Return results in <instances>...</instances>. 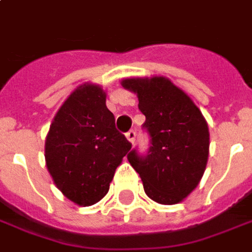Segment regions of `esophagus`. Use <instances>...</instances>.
I'll use <instances>...</instances> for the list:
<instances>
[{"instance_id":"esophagus-1","label":"esophagus","mask_w":252,"mask_h":252,"mask_svg":"<svg viewBox=\"0 0 252 252\" xmlns=\"http://www.w3.org/2000/svg\"><path fill=\"white\" fill-rule=\"evenodd\" d=\"M126 139H128V140H129L132 144L135 143V140H136V132L133 131V129L126 132Z\"/></svg>"}]
</instances>
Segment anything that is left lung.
<instances>
[{
	"label": "left lung",
	"mask_w": 252,
	"mask_h": 252,
	"mask_svg": "<svg viewBox=\"0 0 252 252\" xmlns=\"http://www.w3.org/2000/svg\"><path fill=\"white\" fill-rule=\"evenodd\" d=\"M123 87L138 94L150 136L146 154L136 149L128 161L143 181L144 192L162 205H175L199 184L209 157V128L191 98L169 79H126Z\"/></svg>",
	"instance_id": "1"
}]
</instances>
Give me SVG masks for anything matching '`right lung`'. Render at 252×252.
Returning <instances> with one entry per match:
<instances>
[{"instance_id": "1", "label": "right lung", "mask_w": 252, "mask_h": 252, "mask_svg": "<svg viewBox=\"0 0 252 252\" xmlns=\"http://www.w3.org/2000/svg\"><path fill=\"white\" fill-rule=\"evenodd\" d=\"M131 147L114 126L103 90L83 84L56 114L45 158L60 191L76 205L91 206L108 193L114 172Z\"/></svg>"}]
</instances>
